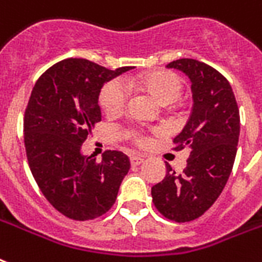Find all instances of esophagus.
Here are the masks:
<instances>
[{
	"mask_svg": "<svg viewBox=\"0 0 262 262\" xmlns=\"http://www.w3.org/2000/svg\"><path fill=\"white\" fill-rule=\"evenodd\" d=\"M144 162V158L143 157H130V163L132 166H139V165H141V163Z\"/></svg>",
	"mask_w": 262,
	"mask_h": 262,
	"instance_id": "1",
	"label": "esophagus"
}]
</instances>
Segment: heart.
Masks as SVG:
<instances>
[{
	"label": "heart",
	"mask_w": 262,
	"mask_h": 262,
	"mask_svg": "<svg viewBox=\"0 0 262 262\" xmlns=\"http://www.w3.org/2000/svg\"><path fill=\"white\" fill-rule=\"evenodd\" d=\"M127 85L130 88H137V89L145 91L162 105L174 103L183 92L181 78L177 74L166 71V70H158V71L143 74L132 81H127ZM99 101L105 114L118 115L122 113L126 105V88L123 86L121 81H110L100 92ZM125 135L130 137L136 144H147V139L136 129H127L125 130Z\"/></svg>",
	"instance_id": "obj_1"
}]
</instances>
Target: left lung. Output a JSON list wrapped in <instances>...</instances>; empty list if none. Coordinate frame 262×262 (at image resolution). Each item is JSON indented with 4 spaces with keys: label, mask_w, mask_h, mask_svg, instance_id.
I'll return each mask as SVG.
<instances>
[{
    "label": "left lung",
    "mask_w": 262,
    "mask_h": 262,
    "mask_svg": "<svg viewBox=\"0 0 262 262\" xmlns=\"http://www.w3.org/2000/svg\"><path fill=\"white\" fill-rule=\"evenodd\" d=\"M188 75L192 111L173 140L174 149H189L183 173L166 165L165 179L151 188L158 211L176 223L201 217L223 192L236 157L241 117L228 79L206 63L179 59L166 66Z\"/></svg>",
    "instance_id": "left-lung-1"
}]
</instances>
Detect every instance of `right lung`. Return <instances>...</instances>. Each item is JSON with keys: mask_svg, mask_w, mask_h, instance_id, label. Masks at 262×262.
I'll return each mask as SVG.
<instances>
[{"mask_svg": "<svg viewBox=\"0 0 262 262\" xmlns=\"http://www.w3.org/2000/svg\"><path fill=\"white\" fill-rule=\"evenodd\" d=\"M130 69L66 59L34 85L23 123L27 161L43 196L69 219L86 221L107 213L130 169L121 151H105L101 162L81 152L92 127L101 121V88Z\"/></svg>", "mask_w": 262, "mask_h": 262, "instance_id": "right-lung-1", "label": "right lung"}]
</instances>
